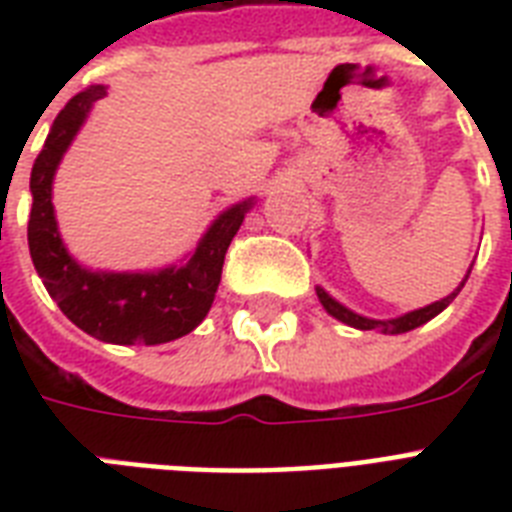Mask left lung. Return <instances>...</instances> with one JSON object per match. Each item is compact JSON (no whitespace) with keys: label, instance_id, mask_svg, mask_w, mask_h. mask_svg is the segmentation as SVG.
Masks as SVG:
<instances>
[{"label":"left lung","instance_id":"left-lung-1","mask_svg":"<svg viewBox=\"0 0 512 512\" xmlns=\"http://www.w3.org/2000/svg\"><path fill=\"white\" fill-rule=\"evenodd\" d=\"M470 271H473V263H470L468 273H465V279L457 284V289H454V292H449V295L441 297V300H436V303L425 305V308H417V311H409V313H404V316H396V319H369V316H361V313L350 311L348 305H342L340 300H335V297L329 295L324 287H316V295H319V303L324 305V311H327L332 319L342 321V324H348V327L361 329V332H369V329H374V332H380V335H404V332H412V329L422 327V324H428L430 319H436L438 313L444 311L446 305L452 303L454 297L460 295V289L465 287V281H468Z\"/></svg>","mask_w":512,"mask_h":512}]
</instances>
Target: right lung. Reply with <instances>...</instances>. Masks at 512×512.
Here are the masks:
<instances>
[{"label": "right lung", "instance_id": "obj_1", "mask_svg": "<svg viewBox=\"0 0 512 512\" xmlns=\"http://www.w3.org/2000/svg\"><path fill=\"white\" fill-rule=\"evenodd\" d=\"M103 95V84L79 92L52 122L31 170L28 252L52 300L82 332L114 345H162L193 332L209 313L228 244L255 207V196L223 209L180 263L156 271H92L82 265L60 239L52 180Z\"/></svg>", "mask_w": 512, "mask_h": 512}]
</instances>
